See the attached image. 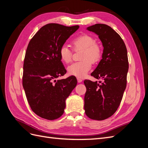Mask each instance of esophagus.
I'll return each instance as SVG.
<instances>
[{
  "mask_svg": "<svg viewBox=\"0 0 148 148\" xmlns=\"http://www.w3.org/2000/svg\"><path fill=\"white\" fill-rule=\"evenodd\" d=\"M77 81H78V83H81V82H83V79H82V78H79V77H78V78H77Z\"/></svg>",
  "mask_w": 148,
  "mask_h": 148,
  "instance_id": "34e87169",
  "label": "esophagus"
}]
</instances>
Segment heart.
Segmentation results:
<instances>
[{"instance_id":"1","label":"heart","mask_w":148,"mask_h":148,"mask_svg":"<svg viewBox=\"0 0 148 148\" xmlns=\"http://www.w3.org/2000/svg\"><path fill=\"white\" fill-rule=\"evenodd\" d=\"M75 50H82L81 59L82 61L75 62L69 65L67 71L69 75L75 76L79 78L84 77L91 70L92 62L97 63L102 56V47L91 36L83 34L75 38L72 42ZM60 59L62 62L69 64L71 60L72 52L65 45L62 46L59 51Z\"/></svg>"}]
</instances>
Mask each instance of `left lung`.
Masks as SVG:
<instances>
[{
	"label": "left lung",
	"mask_w": 148,
	"mask_h": 148,
	"mask_svg": "<svg viewBox=\"0 0 148 148\" xmlns=\"http://www.w3.org/2000/svg\"><path fill=\"white\" fill-rule=\"evenodd\" d=\"M86 29L98 36L104 49L102 59L91 74L102 82L84 81V109L89 119L103 120L115 112L122 99L128 70L127 50L122 38L110 26L96 24Z\"/></svg>",
	"instance_id": "obj_1"
}]
</instances>
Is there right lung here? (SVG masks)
<instances>
[{
    "label": "right lung",
    "instance_id": "obj_1",
    "mask_svg": "<svg viewBox=\"0 0 148 148\" xmlns=\"http://www.w3.org/2000/svg\"><path fill=\"white\" fill-rule=\"evenodd\" d=\"M79 26L49 23L42 26L31 39L23 64V87L34 112L49 120L64 112L65 100L77 84L74 76L56 78L66 73L59 51Z\"/></svg>",
    "mask_w": 148,
    "mask_h": 148
}]
</instances>
